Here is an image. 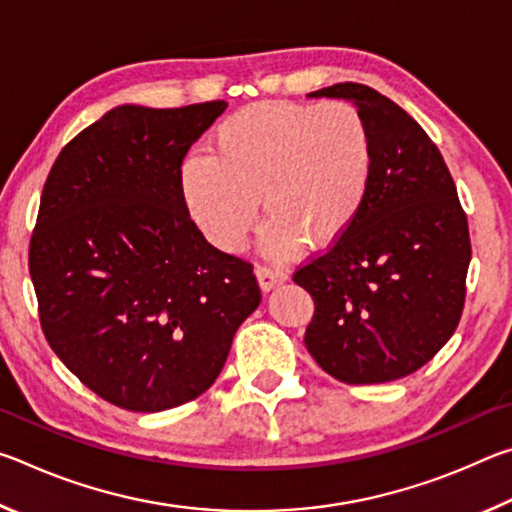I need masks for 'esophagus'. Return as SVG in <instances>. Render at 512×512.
Here are the masks:
<instances>
[{"label": "esophagus", "mask_w": 512, "mask_h": 512, "mask_svg": "<svg viewBox=\"0 0 512 512\" xmlns=\"http://www.w3.org/2000/svg\"><path fill=\"white\" fill-rule=\"evenodd\" d=\"M255 275H257V282H259V289L264 293H268L271 289H275L277 284L287 282V273L282 271V268H271V266H257L255 268Z\"/></svg>", "instance_id": "1"}]
</instances>
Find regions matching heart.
<instances>
[{"label": "heart", "instance_id": "1", "mask_svg": "<svg viewBox=\"0 0 512 512\" xmlns=\"http://www.w3.org/2000/svg\"><path fill=\"white\" fill-rule=\"evenodd\" d=\"M372 144L348 103H253L225 117L210 153L187 155L180 196L205 239L225 253L246 244L257 194L268 219L262 248L273 257L334 244L368 194Z\"/></svg>", "mask_w": 512, "mask_h": 512}]
</instances>
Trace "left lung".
Instances as JSON below:
<instances>
[{"label": "left lung", "mask_w": 512, "mask_h": 512, "mask_svg": "<svg viewBox=\"0 0 512 512\" xmlns=\"http://www.w3.org/2000/svg\"><path fill=\"white\" fill-rule=\"evenodd\" d=\"M309 97L357 108L372 171L350 228L293 275L316 305L305 345L345 384L402 379L431 361L461 320L472 259L467 216L438 146L409 112L361 83Z\"/></svg>", "instance_id": "1"}]
</instances>
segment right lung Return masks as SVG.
I'll return each instance as SVG.
<instances>
[{"label": "right lung", "instance_id": "obj_1", "mask_svg": "<svg viewBox=\"0 0 512 512\" xmlns=\"http://www.w3.org/2000/svg\"><path fill=\"white\" fill-rule=\"evenodd\" d=\"M228 108L117 106L69 142L42 189L29 271L51 350L126 411L194 400L262 302L253 266L205 241L180 164Z\"/></svg>", "mask_w": 512, "mask_h": 512}]
</instances>
